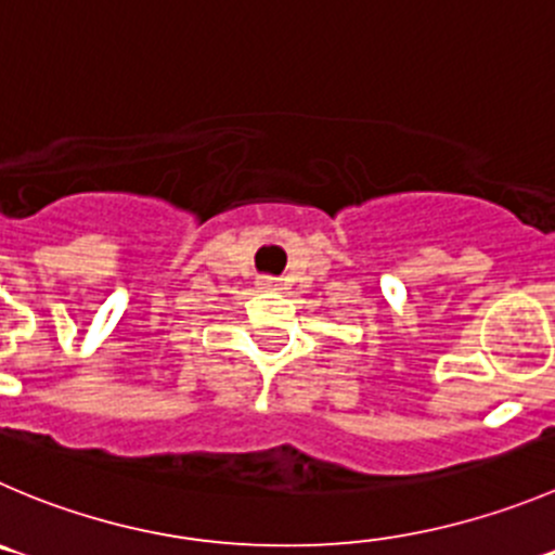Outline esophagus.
Wrapping results in <instances>:
<instances>
[{
	"label": "esophagus",
	"instance_id": "obj_1",
	"mask_svg": "<svg viewBox=\"0 0 555 555\" xmlns=\"http://www.w3.org/2000/svg\"><path fill=\"white\" fill-rule=\"evenodd\" d=\"M261 286H272V281H263V283H261Z\"/></svg>",
	"mask_w": 555,
	"mask_h": 555
}]
</instances>
